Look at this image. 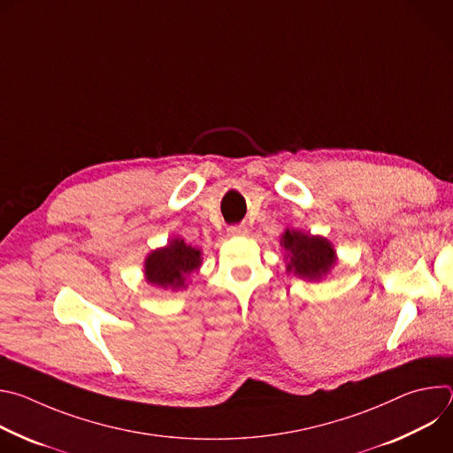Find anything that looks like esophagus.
I'll return each mask as SVG.
<instances>
[{
	"instance_id": "obj_1",
	"label": "esophagus",
	"mask_w": 453,
	"mask_h": 453,
	"mask_svg": "<svg viewBox=\"0 0 453 453\" xmlns=\"http://www.w3.org/2000/svg\"><path fill=\"white\" fill-rule=\"evenodd\" d=\"M227 233H229V236H242V234L247 233V226H245V224L229 226V227H227Z\"/></svg>"
}]
</instances>
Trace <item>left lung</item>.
<instances>
[{
    "label": "left lung",
    "instance_id": "obj_1",
    "mask_svg": "<svg viewBox=\"0 0 453 453\" xmlns=\"http://www.w3.org/2000/svg\"><path fill=\"white\" fill-rule=\"evenodd\" d=\"M281 243L290 257L287 269L294 271L299 278L317 281L335 264V250L326 238L287 229Z\"/></svg>",
    "mask_w": 453,
    "mask_h": 453
}]
</instances>
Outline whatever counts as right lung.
Instances as JSON below:
<instances>
[{"label":"right lung","instance_id":"right-lung-1","mask_svg":"<svg viewBox=\"0 0 453 453\" xmlns=\"http://www.w3.org/2000/svg\"><path fill=\"white\" fill-rule=\"evenodd\" d=\"M201 250L186 245L184 240H172L165 249L154 250L145 262V276L152 285L163 288H184L188 276L199 269Z\"/></svg>","mask_w":453,"mask_h":453}]
</instances>
